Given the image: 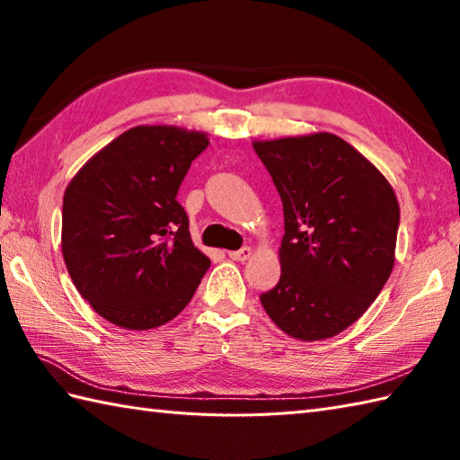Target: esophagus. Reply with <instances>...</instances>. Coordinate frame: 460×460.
Here are the masks:
<instances>
[{
  "instance_id": "esophagus-1",
  "label": "esophagus",
  "mask_w": 460,
  "mask_h": 460,
  "mask_svg": "<svg viewBox=\"0 0 460 460\" xmlns=\"http://www.w3.org/2000/svg\"><path fill=\"white\" fill-rule=\"evenodd\" d=\"M251 255H252V249L251 247H243L239 251H231L229 252V259L239 261V262H245V261L251 259Z\"/></svg>"
}]
</instances>
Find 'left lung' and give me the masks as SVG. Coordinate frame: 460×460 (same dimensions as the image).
Returning <instances> with one entry per match:
<instances>
[{
	"mask_svg": "<svg viewBox=\"0 0 460 460\" xmlns=\"http://www.w3.org/2000/svg\"><path fill=\"white\" fill-rule=\"evenodd\" d=\"M282 201L280 280L261 305L285 334L316 341L364 314L395 262L399 203L385 175L330 132L252 142Z\"/></svg>",
	"mask_w": 460,
	"mask_h": 460,
	"instance_id": "left-lung-1",
	"label": "left lung"
}]
</instances>
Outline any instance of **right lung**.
I'll use <instances>...</instances> for the list:
<instances>
[{
    "label": "right lung",
    "mask_w": 460,
    "mask_h": 460,
    "mask_svg": "<svg viewBox=\"0 0 460 460\" xmlns=\"http://www.w3.org/2000/svg\"><path fill=\"white\" fill-rule=\"evenodd\" d=\"M205 132L134 126L66 185L61 247L76 290L126 330H150L188 306L211 261L175 199Z\"/></svg>",
    "instance_id": "add662e5"
}]
</instances>
